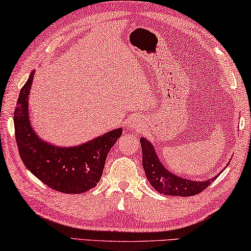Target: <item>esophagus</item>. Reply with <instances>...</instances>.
Masks as SVG:
<instances>
[{
	"label": "esophagus",
	"mask_w": 251,
	"mask_h": 251,
	"mask_svg": "<svg viewBox=\"0 0 251 251\" xmlns=\"http://www.w3.org/2000/svg\"><path fill=\"white\" fill-rule=\"evenodd\" d=\"M141 123L138 121H130L128 122V127L129 128H136V127H140Z\"/></svg>",
	"instance_id": "esophagus-1"
}]
</instances>
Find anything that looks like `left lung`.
Wrapping results in <instances>:
<instances>
[{"mask_svg": "<svg viewBox=\"0 0 251 251\" xmlns=\"http://www.w3.org/2000/svg\"><path fill=\"white\" fill-rule=\"evenodd\" d=\"M141 146L143 152V168H144L147 180L157 192L165 196H196L208 188L219 176L218 174L217 176L205 181H193L177 176L164 168L150 141L142 137Z\"/></svg>", "mask_w": 251, "mask_h": 251, "instance_id": "left-lung-1", "label": "left lung"}]
</instances>
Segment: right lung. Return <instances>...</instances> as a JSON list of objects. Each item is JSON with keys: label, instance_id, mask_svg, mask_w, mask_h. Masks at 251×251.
Listing matches in <instances>:
<instances>
[{"label": "right lung", "instance_id": "1", "mask_svg": "<svg viewBox=\"0 0 251 251\" xmlns=\"http://www.w3.org/2000/svg\"><path fill=\"white\" fill-rule=\"evenodd\" d=\"M34 71L20 90L14 110V129L20 157L25 168L58 192L79 194L95 188L104 171L107 154L123 129L105 133L81 145L59 147L40 138L29 118V94Z\"/></svg>", "mask_w": 251, "mask_h": 251}]
</instances>
